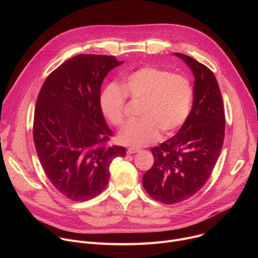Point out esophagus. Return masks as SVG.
<instances>
[{
    "label": "esophagus",
    "instance_id": "esophagus-1",
    "mask_svg": "<svg viewBox=\"0 0 258 258\" xmlns=\"http://www.w3.org/2000/svg\"><path fill=\"white\" fill-rule=\"evenodd\" d=\"M139 151H140L139 148H135V147H130V148H128L127 151H126V153H127V154H134V153H137V152H139Z\"/></svg>",
    "mask_w": 258,
    "mask_h": 258
}]
</instances>
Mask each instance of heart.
<instances>
[{
    "mask_svg": "<svg viewBox=\"0 0 258 258\" xmlns=\"http://www.w3.org/2000/svg\"><path fill=\"white\" fill-rule=\"evenodd\" d=\"M127 96L143 100L141 118L128 122L118 138L122 144L142 147L155 142L160 131L169 135L183 123L190 111L193 89L183 76L152 66L138 68L123 78L122 88L110 83L100 93L101 111L115 126L124 122Z\"/></svg>",
    "mask_w": 258,
    "mask_h": 258,
    "instance_id": "b5f03b06",
    "label": "heart"
}]
</instances>
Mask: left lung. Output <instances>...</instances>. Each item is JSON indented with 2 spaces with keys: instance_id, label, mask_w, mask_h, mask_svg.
<instances>
[{
  "instance_id": "1",
  "label": "left lung",
  "mask_w": 258,
  "mask_h": 258,
  "mask_svg": "<svg viewBox=\"0 0 258 258\" xmlns=\"http://www.w3.org/2000/svg\"><path fill=\"white\" fill-rule=\"evenodd\" d=\"M174 55L195 78L192 110L176 135L151 149L154 164L142 179L148 194L164 204L186 200L205 185L222 150L226 128L223 97L213 72L190 56Z\"/></svg>"
}]
</instances>
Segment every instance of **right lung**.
I'll return each mask as SVG.
<instances>
[{"instance_id":"obj_1","label":"right lung","mask_w":258,"mask_h":258,"mask_svg":"<svg viewBox=\"0 0 258 258\" xmlns=\"http://www.w3.org/2000/svg\"><path fill=\"white\" fill-rule=\"evenodd\" d=\"M124 61L114 56L81 54L56 68L35 104L33 142L52 185L65 197L87 201L107 186L109 166L125 148L108 146L112 132L101 111V86Z\"/></svg>"}]
</instances>
